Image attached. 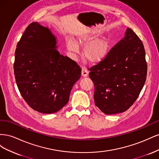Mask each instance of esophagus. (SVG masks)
<instances>
[{
    "mask_svg": "<svg viewBox=\"0 0 159 159\" xmlns=\"http://www.w3.org/2000/svg\"><path fill=\"white\" fill-rule=\"evenodd\" d=\"M81 75H82L83 77H87L88 75V71L87 69L85 68H82V70H81Z\"/></svg>",
    "mask_w": 159,
    "mask_h": 159,
    "instance_id": "obj_1",
    "label": "esophagus"
}]
</instances>
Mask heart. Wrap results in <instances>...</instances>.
Masks as SVG:
<instances>
[{
	"instance_id": "b5f03b06",
	"label": "heart",
	"mask_w": 159,
	"mask_h": 159,
	"mask_svg": "<svg viewBox=\"0 0 159 159\" xmlns=\"http://www.w3.org/2000/svg\"><path fill=\"white\" fill-rule=\"evenodd\" d=\"M90 36L84 35L78 38L77 42L72 40L67 41L68 50L72 53H78V46H84L83 54L84 57L91 62H98L102 60L106 56L109 51V44L105 37H100L91 40Z\"/></svg>"
}]
</instances>
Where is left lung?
I'll list each match as a JSON object with an SVG mask.
<instances>
[{"label": "left lung", "instance_id": "8db88e82", "mask_svg": "<svg viewBox=\"0 0 159 159\" xmlns=\"http://www.w3.org/2000/svg\"><path fill=\"white\" fill-rule=\"evenodd\" d=\"M95 87V104L111 115L127 111L145 83L147 65L142 41L131 28L104 58L89 68Z\"/></svg>", "mask_w": 159, "mask_h": 159}]
</instances>
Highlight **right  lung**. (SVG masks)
I'll use <instances>...</instances> for the list:
<instances>
[{
    "instance_id": "right-lung-1",
    "label": "right lung",
    "mask_w": 159,
    "mask_h": 159,
    "mask_svg": "<svg viewBox=\"0 0 159 159\" xmlns=\"http://www.w3.org/2000/svg\"><path fill=\"white\" fill-rule=\"evenodd\" d=\"M48 28L34 22L18 42L14 71L23 99L42 113L58 111L68 103L72 87L81 76L78 64L57 49Z\"/></svg>"
}]
</instances>
